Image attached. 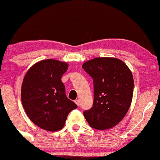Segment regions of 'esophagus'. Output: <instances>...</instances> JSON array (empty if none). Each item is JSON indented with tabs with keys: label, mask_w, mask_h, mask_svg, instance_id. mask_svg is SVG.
I'll list each match as a JSON object with an SVG mask.
<instances>
[{
	"label": "esophagus",
	"mask_w": 160,
	"mask_h": 160,
	"mask_svg": "<svg viewBox=\"0 0 160 160\" xmlns=\"http://www.w3.org/2000/svg\"><path fill=\"white\" fill-rule=\"evenodd\" d=\"M75 103H76V105H77L78 106L80 105V101L78 100V99H76V100H75Z\"/></svg>",
	"instance_id": "obj_1"
}]
</instances>
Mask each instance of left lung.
<instances>
[{"mask_svg":"<svg viewBox=\"0 0 160 160\" xmlns=\"http://www.w3.org/2000/svg\"><path fill=\"white\" fill-rule=\"evenodd\" d=\"M93 78L94 102L84 112L92 128L105 130L123 119L130 108L133 93V78L127 65L115 58H95L82 65Z\"/></svg>","mask_w":160,"mask_h":160,"instance_id":"1","label":"left lung"}]
</instances>
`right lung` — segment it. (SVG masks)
<instances>
[{"label": "right lung", "mask_w": 160, "mask_h": 160, "mask_svg": "<svg viewBox=\"0 0 160 160\" xmlns=\"http://www.w3.org/2000/svg\"><path fill=\"white\" fill-rule=\"evenodd\" d=\"M68 64L54 59L34 63L23 79L21 99L31 121L44 130H61L68 113L77 105L66 96L61 81Z\"/></svg>", "instance_id": "right-lung-1"}]
</instances>
